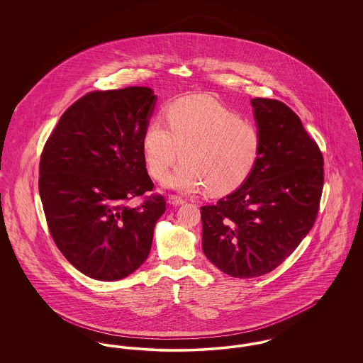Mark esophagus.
I'll return each instance as SVG.
<instances>
[{
  "mask_svg": "<svg viewBox=\"0 0 363 363\" xmlns=\"http://www.w3.org/2000/svg\"><path fill=\"white\" fill-rule=\"evenodd\" d=\"M167 201H169V204H172V206H181V204L185 203V200H184L182 197H178V196H175V194H170L169 199H167Z\"/></svg>",
  "mask_w": 363,
  "mask_h": 363,
  "instance_id": "1",
  "label": "esophagus"
}]
</instances>
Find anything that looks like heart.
I'll return each mask as SVG.
<instances>
[{
    "instance_id": "b5f03b06",
    "label": "heart",
    "mask_w": 363,
    "mask_h": 363,
    "mask_svg": "<svg viewBox=\"0 0 363 363\" xmlns=\"http://www.w3.org/2000/svg\"><path fill=\"white\" fill-rule=\"evenodd\" d=\"M166 128L150 122L143 135L148 173L163 181L182 157L167 185L184 191L207 188L211 196L238 189L253 173L261 154V132L252 121L209 95H188L164 108Z\"/></svg>"
}]
</instances>
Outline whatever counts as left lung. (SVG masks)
<instances>
[{"label":"left lung","mask_w":363,"mask_h":363,"mask_svg":"<svg viewBox=\"0 0 363 363\" xmlns=\"http://www.w3.org/2000/svg\"><path fill=\"white\" fill-rule=\"evenodd\" d=\"M261 132L256 169L235 191L201 207L203 252L222 272L274 271L308 235L324 185V157L301 118L277 99H252Z\"/></svg>","instance_id":"obj_1"}]
</instances>
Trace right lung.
Segmentation results:
<instances>
[{
	"label": "right lung",
	"instance_id": "1",
	"mask_svg": "<svg viewBox=\"0 0 363 363\" xmlns=\"http://www.w3.org/2000/svg\"><path fill=\"white\" fill-rule=\"evenodd\" d=\"M156 96L147 86L94 91L62 114L39 163V194L52 240L86 277L118 280L147 259L166 211L143 154Z\"/></svg>",
	"mask_w": 363,
	"mask_h": 363
}]
</instances>
